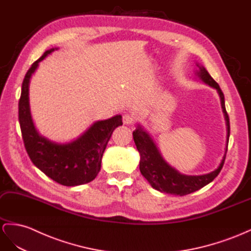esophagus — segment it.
<instances>
[{"label":"esophagus","mask_w":251,"mask_h":251,"mask_svg":"<svg viewBox=\"0 0 251 251\" xmlns=\"http://www.w3.org/2000/svg\"><path fill=\"white\" fill-rule=\"evenodd\" d=\"M123 122L126 125H131L135 122V116L134 114H131V112H127L123 116Z\"/></svg>","instance_id":"esophagus-1"}]
</instances>
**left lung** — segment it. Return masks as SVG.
<instances>
[{"instance_id": "8db88e82", "label": "left lung", "mask_w": 251, "mask_h": 251, "mask_svg": "<svg viewBox=\"0 0 251 251\" xmlns=\"http://www.w3.org/2000/svg\"><path fill=\"white\" fill-rule=\"evenodd\" d=\"M197 66L199 68V71H197V75L200 77V79L206 84L215 87L218 91V94L220 96L222 109L225 116L226 125H227L228 140L230 125L229 117L227 115V111L225 109L223 92L221 91L219 84H218L212 78V76L208 74V72L202 66H199V64H197ZM132 134L136 149L139 150L141 155L140 171L145 178L150 182L152 188H154L159 192L179 196L188 195V194L198 191L201 188H203L204 185L213 181L218 176V174L220 173L221 169L224 165L226 155H224L219 168L211 173L199 176L182 175L166 163L163 157H161L160 153L158 152L155 144L151 140V137L148 135V133L145 132L140 126L135 129ZM226 151H227V148H226Z\"/></svg>"}]
</instances>
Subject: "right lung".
I'll use <instances>...</instances> for the list:
<instances>
[{"mask_svg":"<svg viewBox=\"0 0 251 251\" xmlns=\"http://www.w3.org/2000/svg\"><path fill=\"white\" fill-rule=\"evenodd\" d=\"M53 51L54 49L46 51L42 57L33 62L23 80L19 121L24 145L32 163L54 181L67 187H75L96 178L110 136L123 122L121 116L98 121L79 139L63 145L53 143L37 133L30 115L29 82L38 62Z\"/></svg>","mask_w":251,"mask_h":251,"instance_id":"right-lung-1","label":"right lung"}]
</instances>
